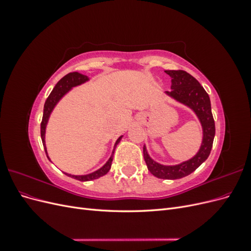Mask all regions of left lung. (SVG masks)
<instances>
[{"instance_id":"1","label":"left lung","mask_w":251,"mask_h":251,"mask_svg":"<svg viewBox=\"0 0 251 251\" xmlns=\"http://www.w3.org/2000/svg\"><path fill=\"white\" fill-rule=\"evenodd\" d=\"M164 72L172 77V91H166L165 93L191 108L199 118L203 130L202 144L198 153L189 160L177 165H163L154 161L148 154L146 146L143 147V157L151 174L160 179L175 180L188 176L208 158L215 138L216 127L211 114L209 96L200 82L183 70H166Z\"/></svg>"}]
</instances>
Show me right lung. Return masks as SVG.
<instances>
[{
  "label": "right lung",
  "instance_id": "add662e5",
  "mask_svg": "<svg viewBox=\"0 0 251 251\" xmlns=\"http://www.w3.org/2000/svg\"><path fill=\"white\" fill-rule=\"evenodd\" d=\"M89 80V77L86 76V75L80 74L78 72H71L69 74L65 75V76L60 79L55 87L53 88L52 92L50 93V95L48 96L46 102H45L44 105V114H43V119H42V124H41V137H42V141H43V146L45 149V151H46V155L48 157L47 154V149H46V144H45V133H46V126H47V123H48V119L50 117V114L52 112V110L54 109V107L56 105V103L60 100V98H62L67 92H69V91L73 88V87H76L81 85V83L86 82ZM123 138V136H120V137L117 139L116 143H115V147H114V150L112 151V155L110 157L109 160L107 161L102 168H100V170H97L93 173L88 174V175H82V176H75V175H70V174H67L68 176L74 178L76 180L79 181H91V180H94L100 178L101 176H104L105 174H107L110 169H111V165H112V161H113V155H114V151H115V148L118 144V142ZM49 159V157H48Z\"/></svg>",
  "mask_w": 251,
  "mask_h": 251
}]
</instances>
